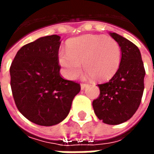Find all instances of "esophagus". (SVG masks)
I'll return each instance as SVG.
<instances>
[{"label":"esophagus","mask_w":154,"mask_h":154,"mask_svg":"<svg viewBox=\"0 0 154 154\" xmlns=\"http://www.w3.org/2000/svg\"><path fill=\"white\" fill-rule=\"evenodd\" d=\"M87 86H88V85H87V83H82L81 84V89H82V90H84Z\"/></svg>","instance_id":"1"}]
</instances>
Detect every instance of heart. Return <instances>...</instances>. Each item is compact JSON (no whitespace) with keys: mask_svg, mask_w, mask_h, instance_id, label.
Instances as JSON below:
<instances>
[{"mask_svg":"<svg viewBox=\"0 0 154 154\" xmlns=\"http://www.w3.org/2000/svg\"><path fill=\"white\" fill-rule=\"evenodd\" d=\"M58 63L67 79L80 75L82 63L87 76L97 82L110 79L118 71L121 62L119 43L103 35H86L71 39L67 51H60Z\"/></svg>","mask_w":154,"mask_h":154,"instance_id":"heart-1","label":"heart"}]
</instances>
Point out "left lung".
<instances>
[{
	"label": "left lung",
	"mask_w": 154,
	"mask_h": 154,
	"mask_svg": "<svg viewBox=\"0 0 154 154\" xmlns=\"http://www.w3.org/2000/svg\"><path fill=\"white\" fill-rule=\"evenodd\" d=\"M110 36L119 43L121 62L109 82L98 84L100 96L93 100L96 116L107 125H119L129 119L138 110L143 89L145 70L139 48L116 33Z\"/></svg>",
	"instance_id": "8db88e82"
}]
</instances>
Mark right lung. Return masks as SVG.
<instances>
[{
  "mask_svg": "<svg viewBox=\"0 0 154 154\" xmlns=\"http://www.w3.org/2000/svg\"><path fill=\"white\" fill-rule=\"evenodd\" d=\"M60 36H44L25 44L10 67L11 87L19 111L43 126L62 122L70 111L80 85L60 76Z\"/></svg>",
  "mask_w": 154,
  "mask_h": 154,
  "instance_id": "1",
  "label": "right lung"
}]
</instances>
